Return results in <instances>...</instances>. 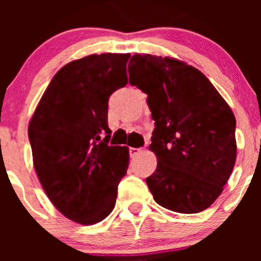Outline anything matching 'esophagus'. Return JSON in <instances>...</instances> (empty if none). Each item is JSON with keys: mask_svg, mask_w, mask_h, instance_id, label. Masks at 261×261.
Listing matches in <instances>:
<instances>
[{"mask_svg": "<svg viewBox=\"0 0 261 261\" xmlns=\"http://www.w3.org/2000/svg\"><path fill=\"white\" fill-rule=\"evenodd\" d=\"M128 151H130V155L131 156H135V155H138V154H140L141 152V147H130V150H128Z\"/></svg>", "mask_w": 261, "mask_h": 261, "instance_id": "esophagus-1", "label": "esophagus"}]
</instances>
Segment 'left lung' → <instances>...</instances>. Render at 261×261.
<instances>
[{"label": "left lung", "mask_w": 261, "mask_h": 261, "mask_svg": "<svg viewBox=\"0 0 261 261\" xmlns=\"http://www.w3.org/2000/svg\"><path fill=\"white\" fill-rule=\"evenodd\" d=\"M128 80L147 94L155 121L150 150L158 158L146 184L155 202L179 213L208 208L236 160V120L197 68L172 58L135 54Z\"/></svg>", "instance_id": "left-lung-1"}]
</instances>
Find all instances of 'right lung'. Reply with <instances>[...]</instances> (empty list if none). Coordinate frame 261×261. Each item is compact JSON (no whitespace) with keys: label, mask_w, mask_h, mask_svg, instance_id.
<instances>
[{"label":"right lung","mask_w":261,"mask_h":261,"mask_svg":"<svg viewBox=\"0 0 261 261\" xmlns=\"http://www.w3.org/2000/svg\"><path fill=\"white\" fill-rule=\"evenodd\" d=\"M130 54H93L68 63L44 92L30 123L34 168L51 203L82 225L105 220L128 167L112 146L109 98L127 84Z\"/></svg>","instance_id":"right-lung-1"}]
</instances>
